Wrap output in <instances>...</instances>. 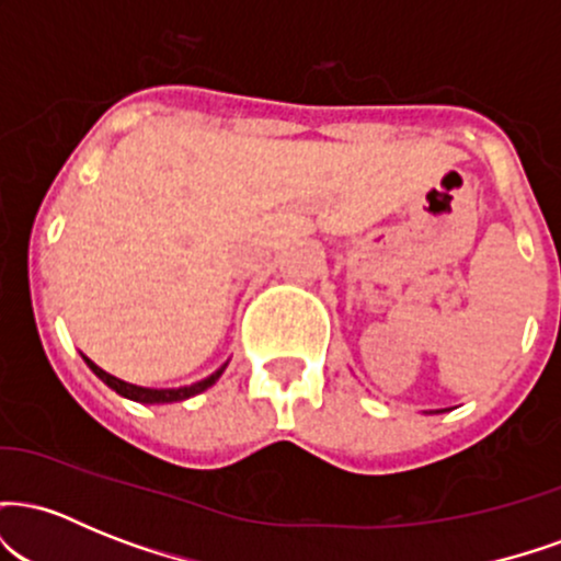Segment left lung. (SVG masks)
I'll return each mask as SVG.
<instances>
[{
	"instance_id": "8db88e82",
	"label": "left lung",
	"mask_w": 561,
	"mask_h": 561,
	"mask_svg": "<svg viewBox=\"0 0 561 561\" xmlns=\"http://www.w3.org/2000/svg\"><path fill=\"white\" fill-rule=\"evenodd\" d=\"M83 362L89 364V369L94 371L96 377L102 379V382L107 385V388L118 392V396L128 398V401H137V403H173V401H186V398L197 396V392L208 390L210 385H216V379L221 371H216V375H210L208 379H203V382H195L190 385V388H141V385H131V382H124V379L107 375L105 369H100L94 362H89L87 356H83Z\"/></svg>"
}]
</instances>
